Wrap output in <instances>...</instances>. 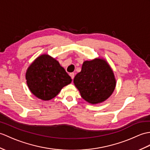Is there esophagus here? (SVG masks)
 Segmentation results:
<instances>
[{"mask_svg": "<svg viewBox=\"0 0 150 150\" xmlns=\"http://www.w3.org/2000/svg\"><path fill=\"white\" fill-rule=\"evenodd\" d=\"M69 76H71V79L73 80L74 79V76H75V74H74V73H70V74H69Z\"/></svg>", "mask_w": 150, "mask_h": 150, "instance_id": "obj_1", "label": "esophagus"}]
</instances>
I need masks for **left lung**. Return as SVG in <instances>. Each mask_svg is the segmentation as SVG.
<instances>
[{
	"label": "left lung",
	"mask_w": 150,
	"mask_h": 150,
	"mask_svg": "<svg viewBox=\"0 0 150 150\" xmlns=\"http://www.w3.org/2000/svg\"><path fill=\"white\" fill-rule=\"evenodd\" d=\"M74 83L82 98L91 104L105 101L116 85L112 69L105 59L100 58L83 62L81 71L75 75Z\"/></svg>",
	"instance_id": "1"
}]
</instances>
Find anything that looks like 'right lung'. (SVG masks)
<instances>
[{
  "instance_id": "obj_1",
  "label": "right lung",
  "mask_w": 150,
  "mask_h": 150,
  "mask_svg": "<svg viewBox=\"0 0 150 150\" xmlns=\"http://www.w3.org/2000/svg\"><path fill=\"white\" fill-rule=\"evenodd\" d=\"M27 84L34 96L43 100L56 96L71 82L70 76L59 62L47 54L37 57L27 69Z\"/></svg>"
}]
</instances>
